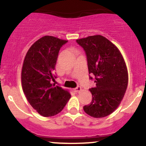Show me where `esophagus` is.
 I'll return each instance as SVG.
<instances>
[{
    "instance_id": "obj_1",
    "label": "esophagus",
    "mask_w": 146,
    "mask_h": 146,
    "mask_svg": "<svg viewBox=\"0 0 146 146\" xmlns=\"http://www.w3.org/2000/svg\"><path fill=\"white\" fill-rule=\"evenodd\" d=\"M81 90V88L80 87V86H77V87L74 89V91L76 92H79Z\"/></svg>"
}]
</instances>
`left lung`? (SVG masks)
<instances>
[{"label":"left lung","mask_w":146,"mask_h":146,"mask_svg":"<svg viewBox=\"0 0 146 146\" xmlns=\"http://www.w3.org/2000/svg\"><path fill=\"white\" fill-rule=\"evenodd\" d=\"M87 56L89 74L95 76L90 104L84 106L88 115L104 117L118 107L128 84V72L121 53L104 36L97 35L76 40ZM90 79H92L90 76Z\"/></svg>","instance_id":"1"}]
</instances>
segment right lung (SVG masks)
<instances>
[{
	"label": "right lung",
	"mask_w": 146,
	"mask_h": 146,
	"mask_svg": "<svg viewBox=\"0 0 146 146\" xmlns=\"http://www.w3.org/2000/svg\"><path fill=\"white\" fill-rule=\"evenodd\" d=\"M67 40L46 35L26 53L21 70V85L28 102L44 117L59 113L71 98L67 90L51 84L58 56Z\"/></svg>",
	"instance_id": "obj_1"
}]
</instances>
